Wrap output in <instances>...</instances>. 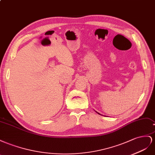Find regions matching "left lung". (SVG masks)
<instances>
[{
    "mask_svg": "<svg viewBox=\"0 0 155 155\" xmlns=\"http://www.w3.org/2000/svg\"><path fill=\"white\" fill-rule=\"evenodd\" d=\"M98 114H99V113H98Z\"/></svg>",
    "mask_w": 155,
    "mask_h": 155,
    "instance_id": "8db88e82",
    "label": "left lung"
}]
</instances>
